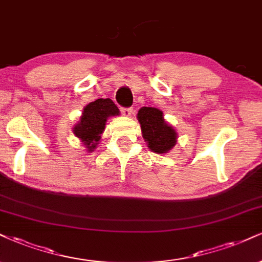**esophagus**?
I'll return each mask as SVG.
<instances>
[{
  "mask_svg": "<svg viewBox=\"0 0 262 262\" xmlns=\"http://www.w3.org/2000/svg\"><path fill=\"white\" fill-rule=\"evenodd\" d=\"M121 113H122V115L127 116L128 118V116H131L132 114H134L135 111H134V108H122Z\"/></svg>",
  "mask_w": 262,
  "mask_h": 262,
  "instance_id": "1",
  "label": "esophagus"
}]
</instances>
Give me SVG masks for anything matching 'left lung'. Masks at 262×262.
<instances>
[{"instance_id":"obj_1","label":"left lung","mask_w":262,"mask_h":262,"mask_svg":"<svg viewBox=\"0 0 262 262\" xmlns=\"http://www.w3.org/2000/svg\"><path fill=\"white\" fill-rule=\"evenodd\" d=\"M142 137L147 147L158 154H166L176 146L177 132L164 119L163 112L151 106H142L137 113Z\"/></svg>"}]
</instances>
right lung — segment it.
<instances>
[{"label": "right lung", "instance_id": "right-lung-1", "mask_svg": "<svg viewBox=\"0 0 262 262\" xmlns=\"http://www.w3.org/2000/svg\"><path fill=\"white\" fill-rule=\"evenodd\" d=\"M120 111L109 98H99L89 103L83 108L80 120L74 125L73 134L85 146L87 151H93L98 146L102 134L105 130L106 120L119 116Z\"/></svg>", "mask_w": 262, "mask_h": 262}]
</instances>
